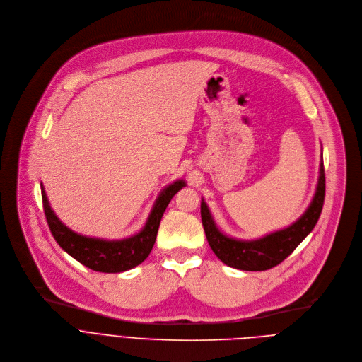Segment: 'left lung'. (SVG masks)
Segmentation results:
<instances>
[{"label":"left lung","instance_id":"left-lung-1","mask_svg":"<svg viewBox=\"0 0 362 362\" xmlns=\"http://www.w3.org/2000/svg\"><path fill=\"white\" fill-rule=\"evenodd\" d=\"M325 196L324 163H320L318 183L314 197L303 216L286 228L273 231L256 240H238L221 233L202 199V223L209 246L214 255L228 267L245 272H263L276 267L287 259L318 221Z\"/></svg>","mask_w":362,"mask_h":362}]
</instances>
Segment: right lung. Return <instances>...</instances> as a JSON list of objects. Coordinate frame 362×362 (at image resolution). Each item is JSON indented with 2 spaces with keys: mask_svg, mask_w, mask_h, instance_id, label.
<instances>
[{
  "mask_svg": "<svg viewBox=\"0 0 362 362\" xmlns=\"http://www.w3.org/2000/svg\"><path fill=\"white\" fill-rule=\"evenodd\" d=\"M185 186L186 182L183 179L166 186L159 193L144 228L131 237L120 240H105L75 233L57 217L42 185L41 194L49 230L62 250L93 272L122 273L139 266L151 255L162 216L172 197Z\"/></svg>",
  "mask_w": 362,
  "mask_h": 362,
  "instance_id": "right-lung-1",
  "label": "right lung"
}]
</instances>
